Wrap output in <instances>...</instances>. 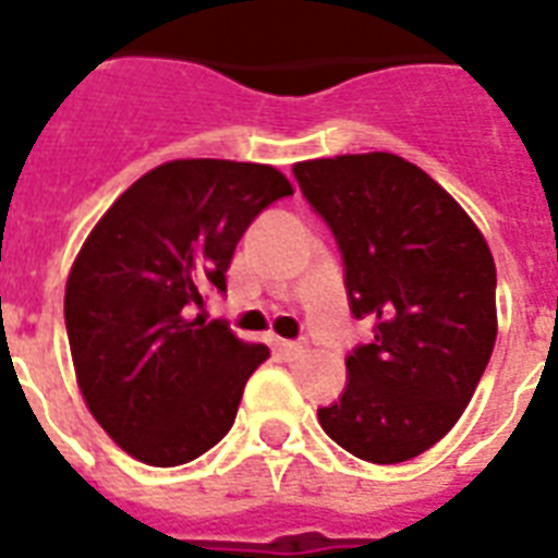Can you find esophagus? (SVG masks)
Instances as JSON below:
<instances>
[{
    "instance_id": "34e87169",
    "label": "esophagus",
    "mask_w": 558,
    "mask_h": 558,
    "mask_svg": "<svg viewBox=\"0 0 558 558\" xmlns=\"http://www.w3.org/2000/svg\"><path fill=\"white\" fill-rule=\"evenodd\" d=\"M278 353L280 359H287V362H298V359L306 356L304 344H298V341H278Z\"/></svg>"
}]
</instances>
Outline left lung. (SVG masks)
I'll list each match as a JSON object with an SVG mask.
<instances>
[{
  "mask_svg": "<svg viewBox=\"0 0 558 558\" xmlns=\"http://www.w3.org/2000/svg\"><path fill=\"white\" fill-rule=\"evenodd\" d=\"M292 170L339 240L350 310L376 322L318 423L371 463L416 458L451 432L493 356V252L451 193L402 156L356 153Z\"/></svg>",
  "mask_w": 558,
  "mask_h": 558,
  "instance_id": "obj_1",
  "label": "left lung"
}]
</instances>
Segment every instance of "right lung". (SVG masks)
I'll list each match as a JSON object with an SVG mask.
<instances>
[{"instance_id":"obj_1","label":"right lung","mask_w":558,"mask_h":558,"mask_svg":"<svg viewBox=\"0 0 558 558\" xmlns=\"http://www.w3.org/2000/svg\"><path fill=\"white\" fill-rule=\"evenodd\" d=\"M292 193L271 165L165 161L118 196L74 257L65 332L83 402L147 466H182L234 425L266 344L191 318L252 219Z\"/></svg>"}]
</instances>
